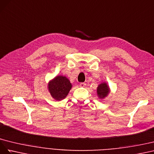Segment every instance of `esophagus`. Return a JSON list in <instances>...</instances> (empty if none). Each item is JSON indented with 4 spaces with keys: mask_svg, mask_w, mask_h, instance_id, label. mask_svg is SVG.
<instances>
[{
    "mask_svg": "<svg viewBox=\"0 0 154 154\" xmlns=\"http://www.w3.org/2000/svg\"><path fill=\"white\" fill-rule=\"evenodd\" d=\"M86 85V83H85V82L80 83V86L81 87H85Z\"/></svg>",
    "mask_w": 154,
    "mask_h": 154,
    "instance_id": "34e87169",
    "label": "esophagus"
}]
</instances>
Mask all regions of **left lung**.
I'll list each match as a JSON object with an SVG mask.
<instances>
[{
    "label": "left lung",
    "instance_id": "8db88e82",
    "mask_svg": "<svg viewBox=\"0 0 154 154\" xmlns=\"http://www.w3.org/2000/svg\"><path fill=\"white\" fill-rule=\"evenodd\" d=\"M97 95L100 99H103L106 97L109 93V87L106 83L103 82L99 85L97 87Z\"/></svg>",
    "mask_w": 154,
    "mask_h": 154
}]
</instances>
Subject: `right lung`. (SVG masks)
<instances>
[{
	"label": "right lung",
	"mask_w": 154,
	"mask_h": 154,
	"mask_svg": "<svg viewBox=\"0 0 154 154\" xmlns=\"http://www.w3.org/2000/svg\"><path fill=\"white\" fill-rule=\"evenodd\" d=\"M72 84L64 76H57L48 84V90L51 95L57 100L64 99L72 88Z\"/></svg>",
	"instance_id": "obj_1"
}]
</instances>
